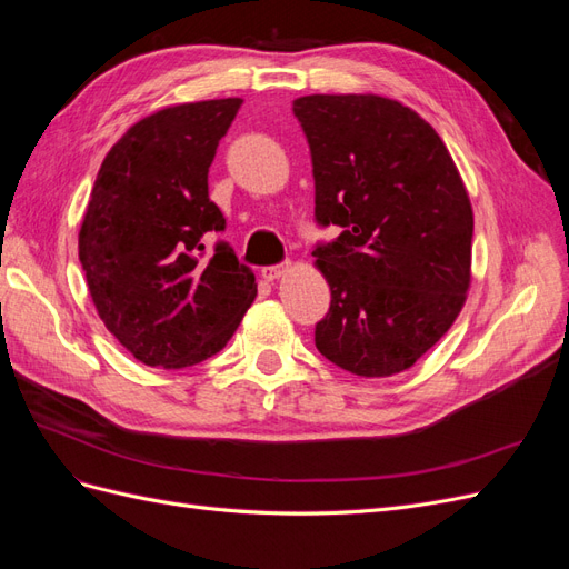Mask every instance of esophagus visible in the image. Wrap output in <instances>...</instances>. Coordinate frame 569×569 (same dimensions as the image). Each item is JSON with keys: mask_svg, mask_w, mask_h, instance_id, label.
Here are the masks:
<instances>
[{"mask_svg": "<svg viewBox=\"0 0 569 569\" xmlns=\"http://www.w3.org/2000/svg\"><path fill=\"white\" fill-rule=\"evenodd\" d=\"M284 268L287 266H268V268H263L261 270V274H263V280H268V282H274V280H280L282 274H284Z\"/></svg>", "mask_w": 569, "mask_h": 569, "instance_id": "esophagus-1", "label": "esophagus"}]
</instances>
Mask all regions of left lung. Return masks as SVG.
Masks as SVG:
<instances>
[{
  "label": "left lung",
  "mask_w": 569,
  "mask_h": 569,
  "mask_svg": "<svg viewBox=\"0 0 569 569\" xmlns=\"http://www.w3.org/2000/svg\"><path fill=\"white\" fill-rule=\"evenodd\" d=\"M295 116L311 147L313 251L332 303L316 347L358 377L416 366L449 332L472 280V203L437 130L380 94H308Z\"/></svg>",
  "instance_id": "1"
}]
</instances>
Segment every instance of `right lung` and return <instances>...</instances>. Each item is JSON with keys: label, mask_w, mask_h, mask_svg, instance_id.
Wrapping results in <instances>:
<instances>
[{"label": "right lung", "mask_w": 569, "mask_h": 569, "mask_svg": "<svg viewBox=\"0 0 569 569\" xmlns=\"http://www.w3.org/2000/svg\"><path fill=\"white\" fill-rule=\"evenodd\" d=\"M242 99L166 107L134 126L101 163L78 234L99 318L151 368L180 370L218 353L256 299L253 272L201 237L226 230L209 168Z\"/></svg>", "instance_id": "obj_1"}]
</instances>
